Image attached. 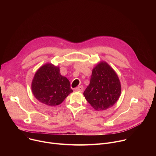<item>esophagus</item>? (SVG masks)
Here are the masks:
<instances>
[{
    "instance_id": "obj_1",
    "label": "esophagus",
    "mask_w": 156,
    "mask_h": 156,
    "mask_svg": "<svg viewBox=\"0 0 156 156\" xmlns=\"http://www.w3.org/2000/svg\"><path fill=\"white\" fill-rule=\"evenodd\" d=\"M83 90H84V87L82 85L81 86H78L77 87L75 88V91H80V92H83Z\"/></svg>"
}]
</instances>
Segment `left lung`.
<instances>
[{
	"label": "left lung",
	"mask_w": 156,
	"mask_h": 156,
	"mask_svg": "<svg viewBox=\"0 0 156 156\" xmlns=\"http://www.w3.org/2000/svg\"><path fill=\"white\" fill-rule=\"evenodd\" d=\"M121 94L119 78L105 62H101L93 69L89 86L83 94L96 110H104L113 106Z\"/></svg>",
	"instance_id": "left-lung-1"
}]
</instances>
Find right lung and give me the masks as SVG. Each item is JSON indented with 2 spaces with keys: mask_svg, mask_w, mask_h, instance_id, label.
I'll return each mask as SVG.
<instances>
[{
  "mask_svg": "<svg viewBox=\"0 0 156 156\" xmlns=\"http://www.w3.org/2000/svg\"><path fill=\"white\" fill-rule=\"evenodd\" d=\"M34 97L41 102L55 106L60 104L73 90L69 80L60 73L58 66L42 65L36 72L31 84Z\"/></svg>",
  "mask_w": 156,
  "mask_h": 156,
  "instance_id": "obj_1",
  "label": "right lung"
}]
</instances>
